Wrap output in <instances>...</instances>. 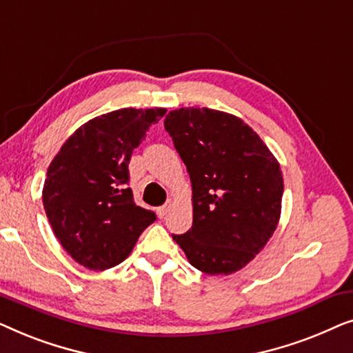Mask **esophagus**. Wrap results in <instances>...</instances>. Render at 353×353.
I'll use <instances>...</instances> for the list:
<instances>
[{
	"label": "esophagus",
	"mask_w": 353,
	"mask_h": 353,
	"mask_svg": "<svg viewBox=\"0 0 353 353\" xmlns=\"http://www.w3.org/2000/svg\"><path fill=\"white\" fill-rule=\"evenodd\" d=\"M170 207H172V201H167L165 204H163L162 207H159V209H157V214H159V216H161V219H163V216L167 215V212L170 210Z\"/></svg>",
	"instance_id": "34e87169"
}]
</instances>
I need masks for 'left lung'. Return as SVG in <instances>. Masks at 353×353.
Wrapping results in <instances>:
<instances>
[{
	"label": "left lung",
	"mask_w": 353,
	"mask_h": 353,
	"mask_svg": "<svg viewBox=\"0 0 353 353\" xmlns=\"http://www.w3.org/2000/svg\"><path fill=\"white\" fill-rule=\"evenodd\" d=\"M163 125L192 185V226L173 239L201 272H238L278 226L284 188L278 161L248 123L221 110L181 108Z\"/></svg>",
	"instance_id": "1"
}]
</instances>
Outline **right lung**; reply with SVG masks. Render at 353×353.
<instances>
[{
  "label": "right lung",
  "instance_id": "1",
  "mask_svg": "<svg viewBox=\"0 0 353 353\" xmlns=\"http://www.w3.org/2000/svg\"><path fill=\"white\" fill-rule=\"evenodd\" d=\"M167 109H119L81 125L48 167L43 205L75 262L103 272L122 263L156 214L128 188L133 149Z\"/></svg>",
  "mask_w": 353,
  "mask_h": 353
}]
</instances>
